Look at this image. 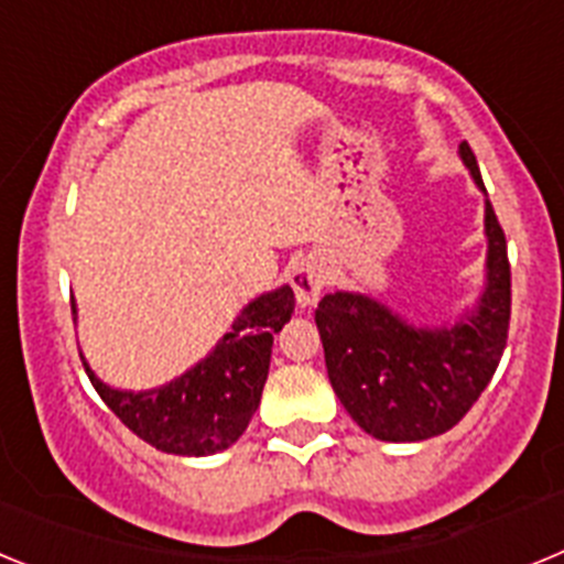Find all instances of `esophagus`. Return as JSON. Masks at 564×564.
Here are the masks:
<instances>
[{"label": "esophagus", "mask_w": 564, "mask_h": 564, "mask_svg": "<svg viewBox=\"0 0 564 564\" xmlns=\"http://www.w3.org/2000/svg\"><path fill=\"white\" fill-rule=\"evenodd\" d=\"M291 285H293V291H296L299 305L302 307L313 305V302L322 296V291H325V285H327L325 265H322V262H316V259H305V262H299L291 273Z\"/></svg>", "instance_id": "1"}]
</instances>
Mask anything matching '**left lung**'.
I'll list each match as a JSON object with an SVG mask.
<instances>
[{
  "mask_svg": "<svg viewBox=\"0 0 564 564\" xmlns=\"http://www.w3.org/2000/svg\"><path fill=\"white\" fill-rule=\"evenodd\" d=\"M460 154L482 186L475 152ZM488 285L460 325L415 330L358 293H327L316 307L327 378L352 421L378 441L412 443L449 432L486 390L511 322V265L506 234L486 200Z\"/></svg>",
  "mask_w": 564,
  "mask_h": 564,
  "instance_id": "1",
  "label": "left lung"
}]
</instances>
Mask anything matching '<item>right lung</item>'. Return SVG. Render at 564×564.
Returning <instances> with one entry per match:
<instances>
[{
    "label": "right lung",
    "instance_id": "right-lung-1",
    "mask_svg": "<svg viewBox=\"0 0 564 564\" xmlns=\"http://www.w3.org/2000/svg\"><path fill=\"white\" fill-rule=\"evenodd\" d=\"M293 305L291 285L253 299L206 361L158 390H109L93 376L87 361L84 370L118 421L149 446L169 455H214L237 443L257 412L273 336L291 318Z\"/></svg>",
    "mask_w": 564,
    "mask_h": 564
}]
</instances>
